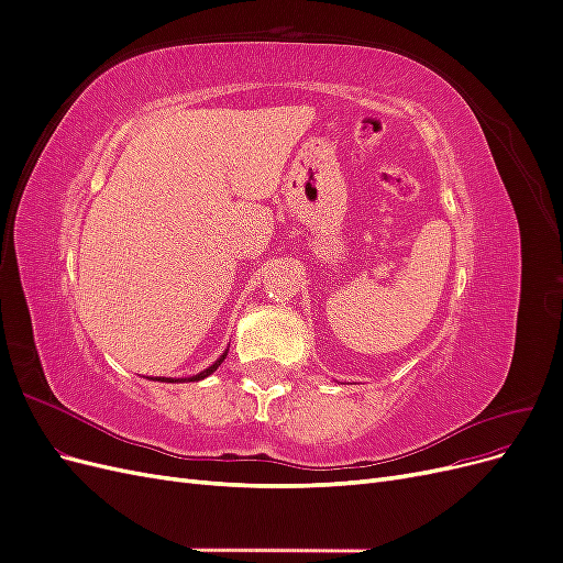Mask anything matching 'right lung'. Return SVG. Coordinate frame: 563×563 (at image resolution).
Listing matches in <instances>:
<instances>
[{
	"label": "right lung",
	"mask_w": 563,
	"mask_h": 563,
	"mask_svg": "<svg viewBox=\"0 0 563 563\" xmlns=\"http://www.w3.org/2000/svg\"><path fill=\"white\" fill-rule=\"evenodd\" d=\"M225 356H228V352H223V354H220V356H218V360H216V362H213V364H211V366H209L207 371H201V373H197V376H192V378H185V380H190V383H195V380H203V378H207V376H211V373H213V371H216V368H218L220 364H223V362H225ZM155 380H159V383H174L172 378H166V380H164V378H155ZM180 380H183V378H180ZM180 380H178V383H180ZM185 380H183V383H185Z\"/></svg>",
	"instance_id": "obj_1"
}]
</instances>
